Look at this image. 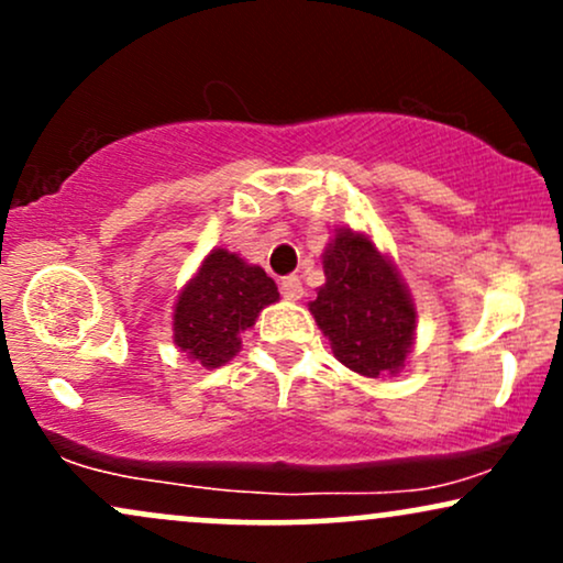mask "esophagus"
Returning a JSON list of instances; mask_svg holds the SVG:
<instances>
[{
    "label": "esophagus",
    "mask_w": 563,
    "mask_h": 563,
    "mask_svg": "<svg viewBox=\"0 0 563 563\" xmlns=\"http://www.w3.org/2000/svg\"><path fill=\"white\" fill-rule=\"evenodd\" d=\"M280 294L286 296L288 301H299L301 296H303V286H301L299 277H296V275L283 277V280H280Z\"/></svg>",
    "instance_id": "obj_1"
}]
</instances>
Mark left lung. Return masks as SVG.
Returning <instances> with one entry per match:
<instances>
[{"label":"left lung","mask_w":563,"mask_h":563,"mask_svg":"<svg viewBox=\"0 0 563 563\" xmlns=\"http://www.w3.org/2000/svg\"><path fill=\"white\" fill-rule=\"evenodd\" d=\"M325 286L309 312L339 363L360 376H394L416 339V307L394 264L367 235L335 232L322 254Z\"/></svg>","instance_id":"left-lung-1"}]
</instances>
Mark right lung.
I'll list each match as a JSON object with an SVG mask.
<instances>
[{
    "label": "right lung",
    "instance_id": "right-lung-1",
    "mask_svg": "<svg viewBox=\"0 0 563 563\" xmlns=\"http://www.w3.org/2000/svg\"><path fill=\"white\" fill-rule=\"evenodd\" d=\"M280 299L273 277L238 254L214 249L179 294L174 307V344L203 367H219L241 349L267 303Z\"/></svg>",
    "mask_w": 563,
    "mask_h": 563
}]
</instances>
